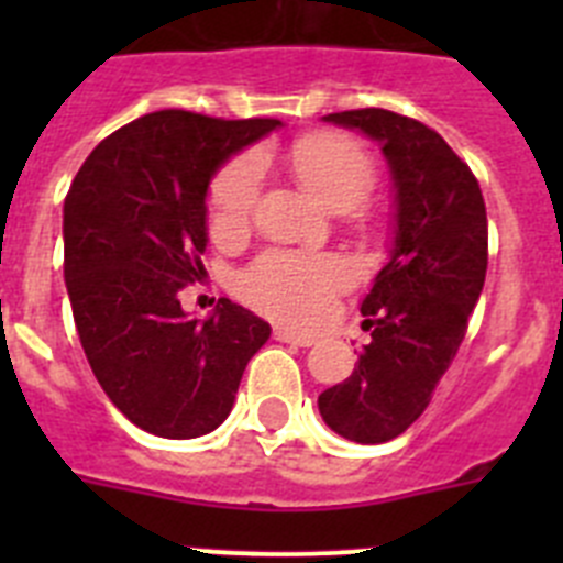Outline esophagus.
Returning <instances> with one entry per match:
<instances>
[{
  "label": "esophagus",
  "instance_id": "34e87169",
  "mask_svg": "<svg viewBox=\"0 0 563 563\" xmlns=\"http://www.w3.org/2000/svg\"><path fill=\"white\" fill-rule=\"evenodd\" d=\"M273 335H276V341L292 343V346H312V343H316V335H301V332H292L287 330V327H276Z\"/></svg>",
  "mask_w": 563,
  "mask_h": 563
}]
</instances>
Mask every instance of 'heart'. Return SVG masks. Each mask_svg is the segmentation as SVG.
I'll list each match as a JSON object with an SVG mask.
<instances>
[{
	"mask_svg": "<svg viewBox=\"0 0 563 563\" xmlns=\"http://www.w3.org/2000/svg\"><path fill=\"white\" fill-rule=\"evenodd\" d=\"M298 177L330 208H352L375 188L377 172L369 152L343 134H310L290 148ZM265 188V157L242 152L213 174L208 188V225L217 236L245 233ZM352 285L350 262L338 253H301L271 247L236 276V292L258 312L287 324H318L332 301Z\"/></svg>",
	"mask_w": 563,
	"mask_h": 563,
	"instance_id": "b5f03b06",
	"label": "heart"
}]
</instances>
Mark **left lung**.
Returning <instances> with one entry per match:
<instances>
[{
  "instance_id": "left-lung-1",
  "label": "left lung",
  "mask_w": 563,
  "mask_h": 563,
  "mask_svg": "<svg viewBox=\"0 0 563 563\" xmlns=\"http://www.w3.org/2000/svg\"><path fill=\"white\" fill-rule=\"evenodd\" d=\"M324 121L380 141L397 188L395 251L363 298L369 343L355 372L321 391L335 434L389 442L429 409L465 341L487 271V213L479 180L426 123L389 109H346Z\"/></svg>"
}]
</instances>
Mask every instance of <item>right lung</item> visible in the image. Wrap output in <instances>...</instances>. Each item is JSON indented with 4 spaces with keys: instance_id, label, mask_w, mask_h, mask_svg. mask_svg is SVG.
Here are the masks:
<instances>
[{
    "instance_id": "obj_1",
    "label": "right lung",
    "mask_w": 563,
    "mask_h": 563,
    "mask_svg": "<svg viewBox=\"0 0 563 563\" xmlns=\"http://www.w3.org/2000/svg\"><path fill=\"white\" fill-rule=\"evenodd\" d=\"M276 118L161 109L103 137L64 200V278L92 375L148 434L188 440L228 417L271 324L220 298L208 321L180 292L206 276L211 174Z\"/></svg>"
}]
</instances>
